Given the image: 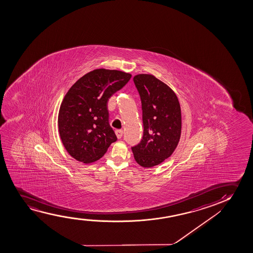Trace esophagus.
<instances>
[{
  "mask_svg": "<svg viewBox=\"0 0 253 253\" xmlns=\"http://www.w3.org/2000/svg\"><path fill=\"white\" fill-rule=\"evenodd\" d=\"M116 135L118 136V139L122 138L123 137V135H124V131L122 130V129H118V130H116Z\"/></svg>",
  "mask_w": 253,
  "mask_h": 253,
  "instance_id": "34e87169",
  "label": "esophagus"
}]
</instances>
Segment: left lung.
<instances>
[{
  "instance_id": "obj_1",
  "label": "left lung",
  "mask_w": 253,
  "mask_h": 253,
  "mask_svg": "<svg viewBox=\"0 0 253 253\" xmlns=\"http://www.w3.org/2000/svg\"><path fill=\"white\" fill-rule=\"evenodd\" d=\"M133 81L142 103L143 135L132 152L140 166L151 168L176 149L181 132L180 103L173 90L151 74H138Z\"/></svg>"
}]
</instances>
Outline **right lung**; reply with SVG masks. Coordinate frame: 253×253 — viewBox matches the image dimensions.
Returning <instances> with one entry per match:
<instances>
[{"label": "right lung", "instance_id": "add662e5", "mask_svg": "<svg viewBox=\"0 0 253 253\" xmlns=\"http://www.w3.org/2000/svg\"><path fill=\"white\" fill-rule=\"evenodd\" d=\"M131 74L96 69L70 88L60 105L58 125L66 151L84 163L100 159L117 135L109 124V98L121 90Z\"/></svg>", "mask_w": 253, "mask_h": 253}]
</instances>
